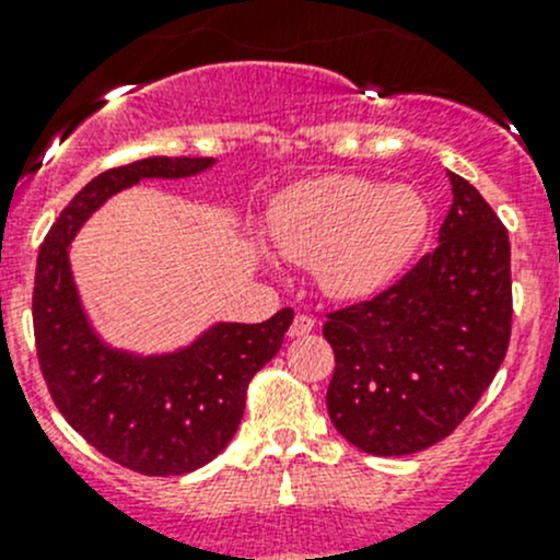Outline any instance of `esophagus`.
<instances>
[{
  "mask_svg": "<svg viewBox=\"0 0 560 560\" xmlns=\"http://www.w3.org/2000/svg\"><path fill=\"white\" fill-rule=\"evenodd\" d=\"M314 327H316V322L312 319V316H308V314H298L295 319H292V325H290V336L292 338L308 336V332H312Z\"/></svg>",
  "mask_w": 560,
  "mask_h": 560,
  "instance_id": "1",
  "label": "esophagus"
}]
</instances>
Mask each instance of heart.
Here are the masks:
<instances>
[{
	"label": "heart",
	"instance_id": "1",
	"mask_svg": "<svg viewBox=\"0 0 560 560\" xmlns=\"http://www.w3.org/2000/svg\"><path fill=\"white\" fill-rule=\"evenodd\" d=\"M431 208L409 184L352 173L301 180L276 197L268 230L290 262L314 265L332 298L380 292L406 268L428 235Z\"/></svg>",
	"mask_w": 560,
	"mask_h": 560
}]
</instances>
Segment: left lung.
<instances>
[{
    "label": "left lung",
    "mask_w": 560,
    "mask_h": 560,
    "mask_svg": "<svg viewBox=\"0 0 560 560\" xmlns=\"http://www.w3.org/2000/svg\"><path fill=\"white\" fill-rule=\"evenodd\" d=\"M447 175L453 206L439 246L322 327L336 354L327 415L363 453L411 455L450 436L510 347V235L466 178Z\"/></svg>",
    "instance_id": "8db88e82"
}]
</instances>
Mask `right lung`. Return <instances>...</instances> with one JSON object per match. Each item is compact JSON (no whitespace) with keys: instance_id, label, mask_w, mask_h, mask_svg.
<instances>
[{"instance_id":"right-lung-1","label":"right lung","mask_w":560,"mask_h":560,"mask_svg":"<svg viewBox=\"0 0 560 560\" xmlns=\"http://www.w3.org/2000/svg\"><path fill=\"white\" fill-rule=\"evenodd\" d=\"M211 156H149L89 180L39 246L35 298L37 358L65 420L105 457L149 477L206 466L235 436L252 376L281 349L292 308L259 325L217 322L189 347L138 354L103 341L83 308L70 244L97 208L145 178H189Z\"/></svg>"}]
</instances>
